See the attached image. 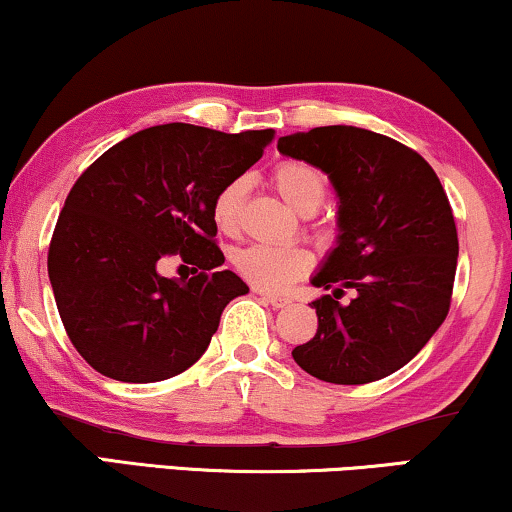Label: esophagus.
Instances as JSON below:
<instances>
[{
	"label": "esophagus",
	"instance_id": "esophagus-1",
	"mask_svg": "<svg viewBox=\"0 0 512 512\" xmlns=\"http://www.w3.org/2000/svg\"><path fill=\"white\" fill-rule=\"evenodd\" d=\"M261 294V298L268 305H272V308H287V305L291 303L287 296H280V294H265V291H258Z\"/></svg>",
	"mask_w": 512,
	"mask_h": 512
}]
</instances>
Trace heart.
<instances>
[{
	"mask_svg": "<svg viewBox=\"0 0 512 512\" xmlns=\"http://www.w3.org/2000/svg\"><path fill=\"white\" fill-rule=\"evenodd\" d=\"M280 197L298 214L310 216L322 207L329 192V178L315 164L301 162V159H284L272 169L270 176ZM249 178L237 176L230 178L221 190L216 192L214 223L223 235H240L244 223V207L249 197ZM235 270L254 284L256 289L282 291L291 282L301 280L310 270V254L301 247H263V244H251L232 256Z\"/></svg>",
	"mask_w": 512,
	"mask_h": 512,
	"instance_id": "obj_1",
	"label": "heart"
}]
</instances>
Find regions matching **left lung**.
<instances>
[{
	"mask_svg": "<svg viewBox=\"0 0 512 512\" xmlns=\"http://www.w3.org/2000/svg\"><path fill=\"white\" fill-rule=\"evenodd\" d=\"M315 164L341 199L336 249L313 277L317 334L291 350L338 386L386 378L414 360L449 313L459 235L440 178L416 150L357 126H317L277 141ZM353 290L348 304L337 301Z\"/></svg>",
	"mask_w": 512,
	"mask_h": 512,
	"instance_id": "8db88e82",
	"label": "left lung"
}]
</instances>
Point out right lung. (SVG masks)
<instances>
[{"label":"right lung","mask_w":512,"mask_h":512,"mask_svg":"<svg viewBox=\"0 0 512 512\" xmlns=\"http://www.w3.org/2000/svg\"><path fill=\"white\" fill-rule=\"evenodd\" d=\"M272 138V129L150 126L77 178L49 244V280L68 338L98 374L155 383L204 355L225 305L249 291L218 270L214 197ZM167 257L195 264L196 275L162 278Z\"/></svg>","instance_id":"right-lung-1"}]
</instances>
